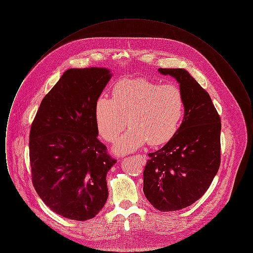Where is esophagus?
I'll return each mask as SVG.
<instances>
[{"label":"esophagus","instance_id":"1","mask_svg":"<svg viewBox=\"0 0 253 253\" xmlns=\"http://www.w3.org/2000/svg\"><path fill=\"white\" fill-rule=\"evenodd\" d=\"M135 157H138L139 158L143 159V160H146V156H144V155H137V156H135Z\"/></svg>","mask_w":253,"mask_h":253}]
</instances>
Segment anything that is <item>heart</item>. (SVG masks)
Listing matches in <instances>:
<instances>
[{"label": "heart", "mask_w": 253, "mask_h": 253, "mask_svg": "<svg viewBox=\"0 0 253 253\" xmlns=\"http://www.w3.org/2000/svg\"><path fill=\"white\" fill-rule=\"evenodd\" d=\"M184 107V95L176 84H160L147 79H123L114 85L112 98H97L96 128L106 141L113 143L128 121L131 127L116 146L118 153L125 154L146 142L152 146L166 143L179 128Z\"/></svg>", "instance_id": "b5f03b06"}]
</instances>
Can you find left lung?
Here are the masks:
<instances>
[{
    "mask_svg": "<svg viewBox=\"0 0 253 253\" xmlns=\"http://www.w3.org/2000/svg\"><path fill=\"white\" fill-rule=\"evenodd\" d=\"M158 71L179 83L185 112L168 143L148 154L143 192L158 211H174L201 198L216 175L221 162V120L209 93L185 69Z\"/></svg>",
    "mask_w": 253,
    "mask_h": 253,
    "instance_id": "obj_1",
    "label": "left lung"
}]
</instances>
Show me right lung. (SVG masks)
I'll return each mask as SVG.
<instances>
[{
  "label": "right lung",
  "mask_w": 253,
  "mask_h": 253,
  "mask_svg": "<svg viewBox=\"0 0 253 253\" xmlns=\"http://www.w3.org/2000/svg\"><path fill=\"white\" fill-rule=\"evenodd\" d=\"M111 77L106 68L65 71L31 124L33 186L51 211L71 220L94 218L108 198L106 174L117 160L96 137L95 106Z\"/></svg>",
  "instance_id": "add662e5"
}]
</instances>
